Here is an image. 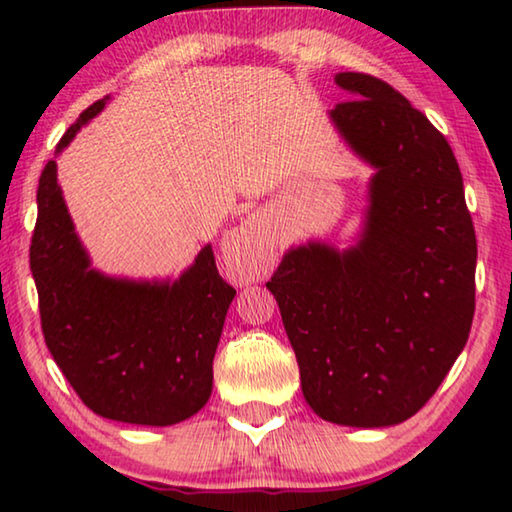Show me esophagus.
Wrapping results in <instances>:
<instances>
[{
    "label": "esophagus",
    "mask_w": 512,
    "mask_h": 512,
    "mask_svg": "<svg viewBox=\"0 0 512 512\" xmlns=\"http://www.w3.org/2000/svg\"><path fill=\"white\" fill-rule=\"evenodd\" d=\"M223 248L225 253L241 259L248 266V273H253V280L255 275L259 277V273H266V268L273 264V241L268 239L264 225L257 216L241 221L237 228L225 232Z\"/></svg>",
    "instance_id": "obj_1"
}]
</instances>
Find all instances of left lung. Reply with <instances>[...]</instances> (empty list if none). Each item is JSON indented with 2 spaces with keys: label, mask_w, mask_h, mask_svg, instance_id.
Wrapping results in <instances>:
<instances>
[{
  "label": "left lung",
  "mask_w": 512,
  "mask_h": 512,
  "mask_svg": "<svg viewBox=\"0 0 512 512\" xmlns=\"http://www.w3.org/2000/svg\"><path fill=\"white\" fill-rule=\"evenodd\" d=\"M329 110L372 169L348 246H291L266 282L318 418L357 429L418 413L463 352L474 318L476 237L452 146L391 85L341 72Z\"/></svg>",
  "instance_id": "8db88e82"
}]
</instances>
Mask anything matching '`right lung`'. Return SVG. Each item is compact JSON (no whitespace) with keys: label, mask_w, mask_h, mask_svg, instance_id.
Listing matches in <instances>:
<instances>
[{"label":"right lung","mask_w":512,"mask_h":512,"mask_svg":"<svg viewBox=\"0 0 512 512\" xmlns=\"http://www.w3.org/2000/svg\"><path fill=\"white\" fill-rule=\"evenodd\" d=\"M67 128L38 183L31 273L45 343L69 384L101 418L169 427L212 395V361L235 289L207 244L178 277H117L92 266L58 185L56 158L106 108Z\"/></svg>","instance_id":"obj_1"}]
</instances>
